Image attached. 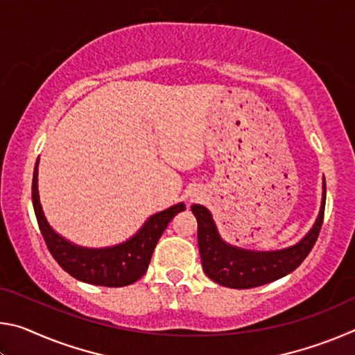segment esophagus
<instances>
[{
    "label": "esophagus",
    "instance_id": "esophagus-1",
    "mask_svg": "<svg viewBox=\"0 0 355 355\" xmlns=\"http://www.w3.org/2000/svg\"><path fill=\"white\" fill-rule=\"evenodd\" d=\"M189 200H191V202H192V200H196V197H194V196H192V197H191V199H189Z\"/></svg>",
    "mask_w": 355,
    "mask_h": 355
}]
</instances>
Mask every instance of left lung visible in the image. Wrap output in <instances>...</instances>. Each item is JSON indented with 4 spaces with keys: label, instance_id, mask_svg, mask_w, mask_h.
<instances>
[{
    "label": "left lung",
    "instance_id": "obj_1",
    "mask_svg": "<svg viewBox=\"0 0 355 355\" xmlns=\"http://www.w3.org/2000/svg\"><path fill=\"white\" fill-rule=\"evenodd\" d=\"M324 207H326V180H322V199L315 224L296 244L277 250H250L222 239L213 214L203 205L191 207L197 219V241L202 268L216 284L236 290L266 285L293 272L310 254L320 235Z\"/></svg>",
    "mask_w": 355,
    "mask_h": 355
}]
</instances>
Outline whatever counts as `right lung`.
I'll list each match as a JSON object with an SVG mask.
<instances>
[{
  "label": "right lung",
  "mask_w": 355,
  "mask_h": 355,
  "mask_svg": "<svg viewBox=\"0 0 355 355\" xmlns=\"http://www.w3.org/2000/svg\"><path fill=\"white\" fill-rule=\"evenodd\" d=\"M39 158L33 177V207L48 250L65 272L76 280L100 286H127L147 272L155 245L173 216L186 208L183 202L155 213L127 241L110 248H83L69 241L46 220L39 196Z\"/></svg>",
  "instance_id": "1"
}]
</instances>
